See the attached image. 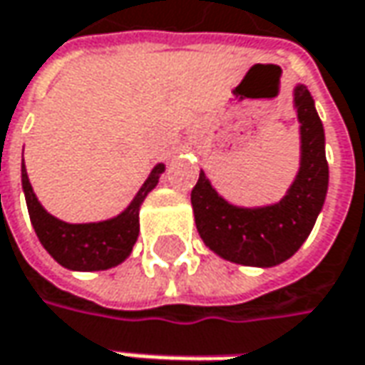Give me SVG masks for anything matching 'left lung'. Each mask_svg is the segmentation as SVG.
Instances as JSON below:
<instances>
[{
	"mask_svg": "<svg viewBox=\"0 0 365 365\" xmlns=\"http://www.w3.org/2000/svg\"><path fill=\"white\" fill-rule=\"evenodd\" d=\"M295 108L301 123V168L279 204L232 206L212 187L204 171L192 190L197 232L210 250L230 262L262 269L281 264L307 240L319 216L329 183L325 133L303 84L295 88Z\"/></svg>",
	"mask_w": 365,
	"mask_h": 365,
	"instance_id": "left-lung-1",
	"label": "left lung"
}]
</instances>
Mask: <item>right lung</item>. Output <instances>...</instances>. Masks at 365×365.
I'll use <instances>...</instances> for the list:
<instances>
[{"label":"right lung","instance_id":"right-lung-1","mask_svg":"<svg viewBox=\"0 0 365 365\" xmlns=\"http://www.w3.org/2000/svg\"><path fill=\"white\" fill-rule=\"evenodd\" d=\"M165 171L163 163H158L133 202L119 216L105 222L91 224H68L48 214L34 194L28 180L26 165L21 163V187L30 220L40 242L58 264L70 270H107L120 264L131 255L133 245L139 236V207L147 194L158 185L159 175Z\"/></svg>","mask_w":365,"mask_h":365}]
</instances>
